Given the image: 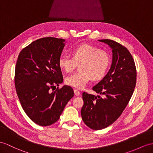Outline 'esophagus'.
<instances>
[{
    "mask_svg": "<svg viewBox=\"0 0 153 153\" xmlns=\"http://www.w3.org/2000/svg\"><path fill=\"white\" fill-rule=\"evenodd\" d=\"M74 95H75L76 96H79L80 95V92L79 90H78V89H74Z\"/></svg>",
    "mask_w": 153,
    "mask_h": 153,
    "instance_id": "esophagus-1",
    "label": "esophagus"
}]
</instances>
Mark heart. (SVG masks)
Listing matches in <instances>:
<instances>
[{"instance_id": "b5f03b06", "label": "heart", "mask_w": 153, "mask_h": 153, "mask_svg": "<svg viewBox=\"0 0 153 153\" xmlns=\"http://www.w3.org/2000/svg\"><path fill=\"white\" fill-rule=\"evenodd\" d=\"M72 56L61 54L58 64L65 72H71L78 64H80V71L74 73L65 78L66 84L82 89L91 79L97 80L102 79L109 69L111 58L107 51L91 45L84 43L72 50Z\"/></svg>"}]
</instances>
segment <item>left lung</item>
Returning <instances> with one entry per match:
<instances>
[{
  "instance_id": "obj_1",
  "label": "left lung",
  "mask_w": 153,
  "mask_h": 153,
  "mask_svg": "<svg viewBox=\"0 0 153 153\" xmlns=\"http://www.w3.org/2000/svg\"><path fill=\"white\" fill-rule=\"evenodd\" d=\"M112 49V64L109 71L93 90L101 95L83 92L81 115L93 130L105 128L113 123L127 106L136 84V68L128 50L111 39H100Z\"/></svg>"
}]
</instances>
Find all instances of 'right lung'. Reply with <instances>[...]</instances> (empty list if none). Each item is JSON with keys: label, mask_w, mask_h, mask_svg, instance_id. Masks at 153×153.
<instances>
[{"label": "right lung", "mask_w": 153, "mask_h": 153, "mask_svg": "<svg viewBox=\"0 0 153 153\" xmlns=\"http://www.w3.org/2000/svg\"><path fill=\"white\" fill-rule=\"evenodd\" d=\"M64 42L53 37L37 39L22 49L16 62L14 80L18 98L28 117L40 126L56 122L74 96L69 85L53 89L64 80L58 58Z\"/></svg>", "instance_id": "right-lung-1"}]
</instances>
